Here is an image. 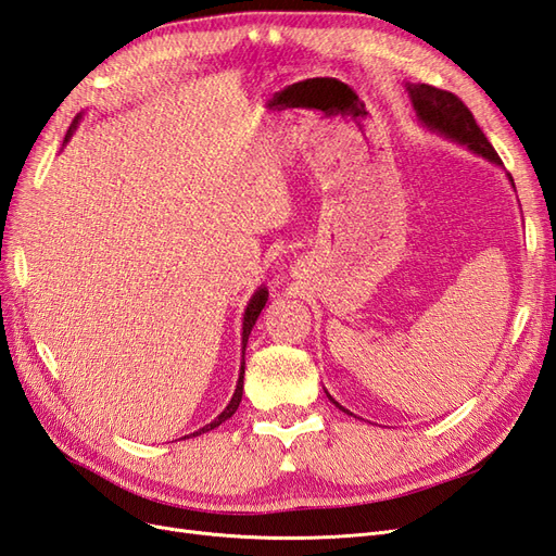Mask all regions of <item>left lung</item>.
<instances>
[{
	"label": "left lung",
	"mask_w": 556,
	"mask_h": 556,
	"mask_svg": "<svg viewBox=\"0 0 556 556\" xmlns=\"http://www.w3.org/2000/svg\"><path fill=\"white\" fill-rule=\"evenodd\" d=\"M406 92L410 97V106L415 111L417 123L425 129L439 134V137H443L447 141H454V143L468 148L470 153H476L478 157H484L486 162H492L496 166L503 164L496 155V150L492 148V143L486 141L482 129L478 127L473 113L464 106L459 97H454L452 92H445L439 88L425 86V83H406ZM506 176L515 188L513 176L510 174H506ZM325 394L329 396V401L336 408L352 415L327 390H325Z\"/></svg>",
	"instance_id": "8db88e82"
}]
</instances>
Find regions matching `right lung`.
Here are the masks:
<instances>
[{"mask_svg": "<svg viewBox=\"0 0 556 556\" xmlns=\"http://www.w3.org/2000/svg\"><path fill=\"white\" fill-rule=\"evenodd\" d=\"M80 121H83V113H78V115L74 117V123H72L70 131H66V137H64V143L74 137V131H76V127L80 125ZM266 301H268V290H266L264 285H262V288H257V290H255V294L250 296L248 306H245V311H243V331H241V368H239L237 390H233L231 401L227 403V408L213 419V422L204 425V427L197 429V431H194V433H190V435H201V433H206V431H211V429H215V427H220L223 422H227V419H229L233 413L239 410V403H241V399H243V374H245V345H248V336H250L252 327H255V323H257V317H260L262 308L266 306ZM190 435H182V439H190Z\"/></svg>", "mask_w": 556, "mask_h": 556, "instance_id": "add662e5", "label": "right lung"}]
</instances>
